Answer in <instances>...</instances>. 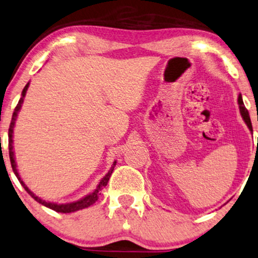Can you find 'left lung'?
Returning a JSON list of instances; mask_svg holds the SVG:
<instances>
[{
    "instance_id": "obj_1",
    "label": "left lung",
    "mask_w": 258,
    "mask_h": 258,
    "mask_svg": "<svg viewBox=\"0 0 258 258\" xmlns=\"http://www.w3.org/2000/svg\"><path fill=\"white\" fill-rule=\"evenodd\" d=\"M238 105H239V109H240V113H242V116H243L244 121L246 122V125L250 128V131H252V125H251V120H250V116H249V112H247V109L245 108V106H244L242 95H239V97H238Z\"/></svg>"
}]
</instances>
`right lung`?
I'll return each mask as SVG.
<instances>
[{"label":"right lung","mask_w":258,"mask_h":258,"mask_svg":"<svg viewBox=\"0 0 258 258\" xmlns=\"http://www.w3.org/2000/svg\"><path fill=\"white\" fill-rule=\"evenodd\" d=\"M29 86V83H27L24 88V90H22V94H21V97L20 100H19V103L16 105L15 109H14V113H13V116H12V121H11V125H9V131H8V137H9V140H8V148H9V158H11V164H12V168H13V171H14V174L16 175V177H18V180L20 181V183L22 184V187L25 188V190L27 191V193L31 195L32 198L34 199L35 201L39 202V204L44 205V206H46L48 208H51V210L56 211V212H59V213H71V212H75V211H78V210H82V208H86V207H89L91 206L93 204H95V201H97V199L101 195V189H103V187H106L107 183H108L109 181V177L110 175H112V172L114 170V167H115V163H113V167L110 170L108 171V174H107L105 177L101 180V182L97 185V188L95 190L93 191V193L87 195L86 198L81 199V200H78L76 202H71V204H61V205H58V204H53V202H46L44 200H41V199H39L38 197H35V195L32 193L31 190L27 188V185L24 183V181L21 180L20 176H19V172L16 170V164H15V158H14V151H13V128H14V125H15V120H16V116H18V112L20 110L21 108V105L22 102H24V97L26 95V91H27V88Z\"/></svg>","instance_id":"1"}]
</instances>
